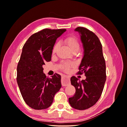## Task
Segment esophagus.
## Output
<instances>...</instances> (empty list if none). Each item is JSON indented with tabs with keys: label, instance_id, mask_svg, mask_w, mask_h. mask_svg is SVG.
<instances>
[{
	"label": "esophagus",
	"instance_id": "esophagus-1",
	"mask_svg": "<svg viewBox=\"0 0 127 127\" xmlns=\"http://www.w3.org/2000/svg\"><path fill=\"white\" fill-rule=\"evenodd\" d=\"M70 83L69 78L67 76L63 75L62 77V85L63 86H67Z\"/></svg>",
	"mask_w": 127,
	"mask_h": 127
}]
</instances>
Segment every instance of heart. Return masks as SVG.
Returning <instances> with one entry per match:
<instances>
[{
	"label": "heart",
	"instance_id": "b5f03b06",
	"mask_svg": "<svg viewBox=\"0 0 127 127\" xmlns=\"http://www.w3.org/2000/svg\"><path fill=\"white\" fill-rule=\"evenodd\" d=\"M64 42L68 45L70 50L72 51H78L80 48V43L78 39L74 35H68L64 39ZM59 45L58 44H55L52 48V54H55L57 51L58 49ZM75 65V63L72 62L63 61L60 63V68L62 69L65 71H69L70 68L73 67Z\"/></svg>",
	"mask_w": 127,
	"mask_h": 127
}]
</instances>
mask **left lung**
Returning <instances> with one entry per match:
<instances>
[{
    "instance_id": "left-lung-1",
    "label": "left lung",
    "mask_w": 127,
    "mask_h": 127,
    "mask_svg": "<svg viewBox=\"0 0 127 127\" xmlns=\"http://www.w3.org/2000/svg\"><path fill=\"white\" fill-rule=\"evenodd\" d=\"M75 31L80 33L84 49L77 73H84L86 79L80 81L74 76L71 77L76 92L68 100L73 108L84 110L95 104L101 95L107 77L105 62L101 43L97 35L83 27L76 28Z\"/></svg>"
}]
</instances>
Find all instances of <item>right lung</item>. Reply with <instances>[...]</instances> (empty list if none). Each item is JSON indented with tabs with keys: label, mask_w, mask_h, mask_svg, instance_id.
Returning <instances> with one entry per match:
<instances>
[{
	"label": "right lung",
	"mask_w": 127,
	"mask_h": 127,
	"mask_svg": "<svg viewBox=\"0 0 127 127\" xmlns=\"http://www.w3.org/2000/svg\"><path fill=\"white\" fill-rule=\"evenodd\" d=\"M65 31L45 28L32 35L23 45L16 80L23 100L32 108H48L62 87L61 76L55 73L51 78L47 77L43 65L51 61L56 40Z\"/></svg>",
	"instance_id": "obj_1"
}]
</instances>
